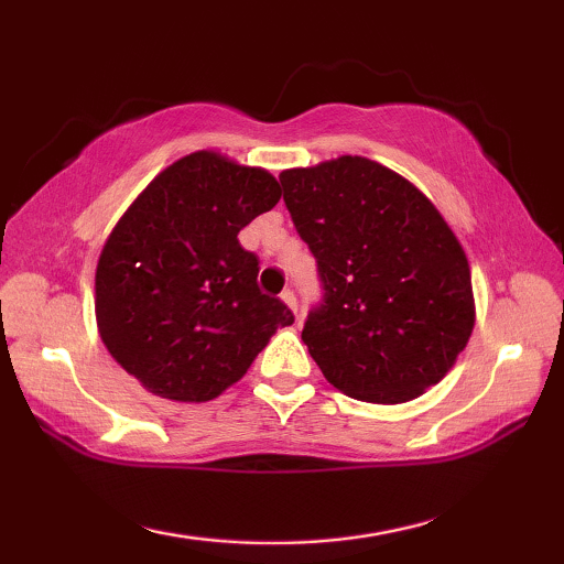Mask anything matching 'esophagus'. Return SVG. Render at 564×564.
Segmentation results:
<instances>
[{
	"label": "esophagus",
	"mask_w": 564,
	"mask_h": 564,
	"mask_svg": "<svg viewBox=\"0 0 564 564\" xmlns=\"http://www.w3.org/2000/svg\"><path fill=\"white\" fill-rule=\"evenodd\" d=\"M281 301L285 303V305H289V308L295 313V311H299V301H295V293L293 291H283L281 293Z\"/></svg>",
	"instance_id": "obj_1"
}]
</instances>
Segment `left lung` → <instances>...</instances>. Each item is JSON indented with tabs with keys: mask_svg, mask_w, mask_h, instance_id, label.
<instances>
[{
	"mask_svg": "<svg viewBox=\"0 0 564 564\" xmlns=\"http://www.w3.org/2000/svg\"><path fill=\"white\" fill-rule=\"evenodd\" d=\"M279 178L326 289L301 338L328 383L383 405L441 383L470 340L475 299L467 256L431 198L366 156Z\"/></svg>",
	"mask_w": 564,
	"mask_h": 564,
	"instance_id": "obj_1",
	"label": "left lung"
}]
</instances>
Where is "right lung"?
<instances>
[{
  "label": "right lung",
  "instance_id": "right-lung-1",
  "mask_svg": "<svg viewBox=\"0 0 564 564\" xmlns=\"http://www.w3.org/2000/svg\"><path fill=\"white\" fill-rule=\"evenodd\" d=\"M271 171L194 151L133 198L101 248L94 311L104 346L149 393L206 403L246 376L285 303L261 293L238 231L279 204Z\"/></svg>",
  "mask_w": 564,
  "mask_h": 564
}]
</instances>
